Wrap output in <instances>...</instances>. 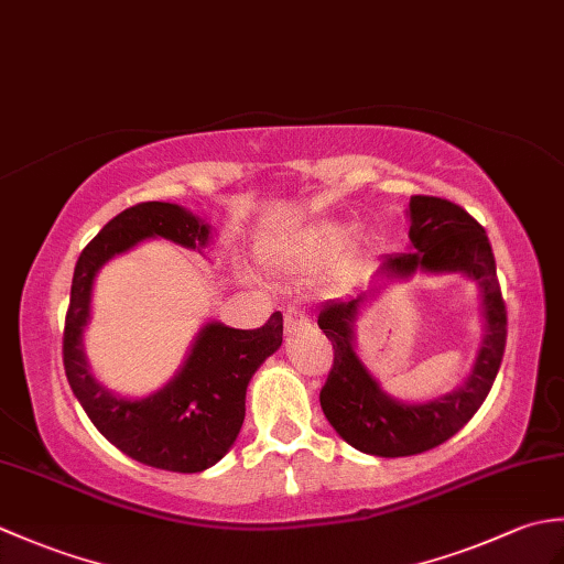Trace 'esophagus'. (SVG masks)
<instances>
[{"mask_svg": "<svg viewBox=\"0 0 564 564\" xmlns=\"http://www.w3.org/2000/svg\"><path fill=\"white\" fill-rule=\"evenodd\" d=\"M307 325H310V319H307V315L303 313V310H297V307L285 310V332L295 334V332H301Z\"/></svg>", "mask_w": 564, "mask_h": 564, "instance_id": "1", "label": "esophagus"}]
</instances>
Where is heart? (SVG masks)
<instances>
[{
	"mask_svg": "<svg viewBox=\"0 0 564 564\" xmlns=\"http://www.w3.org/2000/svg\"><path fill=\"white\" fill-rule=\"evenodd\" d=\"M354 227L341 220L285 225L261 242V259L273 269L310 271L349 242Z\"/></svg>",
	"mask_w": 564,
	"mask_h": 564,
	"instance_id": "b5f03b06",
	"label": "heart"
}]
</instances>
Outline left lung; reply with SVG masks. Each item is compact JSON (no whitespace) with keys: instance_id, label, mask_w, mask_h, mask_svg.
<instances>
[{"instance_id":"obj_1","label":"left lung","mask_w":564,"mask_h":564,"mask_svg":"<svg viewBox=\"0 0 564 564\" xmlns=\"http://www.w3.org/2000/svg\"><path fill=\"white\" fill-rule=\"evenodd\" d=\"M406 218L410 251L382 257L376 275L410 281L416 273H455L475 281L482 339L460 388L426 402H404L382 390L358 356L356 322L373 289L322 305L317 325L334 346V366L319 392L322 412L349 446L378 458L424 453L458 434L492 390L507 344V307L485 227L460 206L434 196H412Z\"/></svg>"}]
</instances>
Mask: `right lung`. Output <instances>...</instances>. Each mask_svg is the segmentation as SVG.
I'll list each match as a JSON object with an SVG mask.
<instances>
[{
    "mask_svg": "<svg viewBox=\"0 0 564 564\" xmlns=\"http://www.w3.org/2000/svg\"><path fill=\"white\" fill-rule=\"evenodd\" d=\"M215 230L176 203H138L118 213L84 247L72 275L63 361L84 412L118 451L172 473H203L232 448L245 422L247 386L257 368L283 344V317L273 313L259 329L206 322L174 378L145 398H128L97 380L84 351L97 273L113 257L145 239H166L203 254Z\"/></svg>",
    "mask_w": 564,
    "mask_h": 564,
    "instance_id": "1",
    "label": "right lung"
}]
</instances>
